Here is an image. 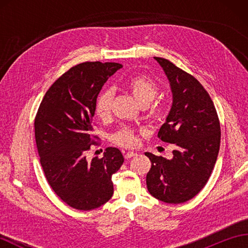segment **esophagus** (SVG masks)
<instances>
[{"mask_svg": "<svg viewBox=\"0 0 248 248\" xmlns=\"http://www.w3.org/2000/svg\"><path fill=\"white\" fill-rule=\"evenodd\" d=\"M136 155V152H133V151H128L127 154L124 155V157L125 159H131V157H133Z\"/></svg>", "mask_w": 248, "mask_h": 248, "instance_id": "34e87169", "label": "esophagus"}]
</instances>
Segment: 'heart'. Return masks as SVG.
Instances as JSON below:
<instances>
[{
  "label": "heart",
  "mask_w": 248,
  "mask_h": 248,
  "mask_svg": "<svg viewBox=\"0 0 248 248\" xmlns=\"http://www.w3.org/2000/svg\"><path fill=\"white\" fill-rule=\"evenodd\" d=\"M128 91L132 93V96L136 101L139 102L141 108H146L155 99L159 87L157 84L152 80L151 78L147 76H136L131 78L125 84ZM114 93L112 89H104L99 93L97 97L94 109L96 114L100 118H107L110 113L112 108ZM155 109H152V113H155ZM112 140L114 143L124 147H132L136 144V138L134 132L129 128H123L117 131L113 136Z\"/></svg>",
  "instance_id": "b5f03b06"
}]
</instances>
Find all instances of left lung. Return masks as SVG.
<instances>
[{
    "label": "left lung",
    "mask_w": 248,
    "mask_h": 248,
    "mask_svg": "<svg viewBox=\"0 0 248 248\" xmlns=\"http://www.w3.org/2000/svg\"><path fill=\"white\" fill-rule=\"evenodd\" d=\"M170 81L172 104L157 136L175 144L172 159L145 152L151 161L146 183L155 198L182 203L208 182L220 144V125L209 93L196 78L168 60L155 57Z\"/></svg>",
    "instance_id": "1"
}]
</instances>
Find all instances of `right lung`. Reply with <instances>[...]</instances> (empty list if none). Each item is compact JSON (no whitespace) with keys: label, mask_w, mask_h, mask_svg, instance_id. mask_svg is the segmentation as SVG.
<instances>
[{"label":"right lung","mask_w":248,"mask_h":248,"mask_svg":"<svg viewBox=\"0 0 248 248\" xmlns=\"http://www.w3.org/2000/svg\"><path fill=\"white\" fill-rule=\"evenodd\" d=\"M123 67L118 62H86L70 68L52 84L35 118V140L49 186L71 208L89 211L113 196V173L124 163L119 149L87 161L96 143L94 104L104 83Z\"/></svg>","instance_id":"right-lung-1"}]
</instances>
